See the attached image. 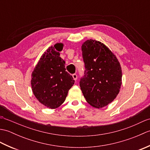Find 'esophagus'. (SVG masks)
Returning <instances> with one entry per match:
<instances>
[{
	"mask_svg": "<svg viewBox=\"0 0 150 150\" xmlns=\"http://www.w3.org/2000/svg\"><path fill=\"white\" fill-rule=\"evenodd\" d=\"M72 77H73V79H74V81H76L77 79V74H73L72 75Z\"/></svg>",
	"mask_w": 150,
	"mask_h": 150,
	"instance_id": "esophagus-1",
	"label": "esophagus"
}]
</instances>
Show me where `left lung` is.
<instances>
[{"label": "left lung", "mask_w": 150, "mask_h": 150, "mask_svg": "<svg viewBox=\"0 0 150 150\" xmlns=\"http://www.w3.org/2000/svg\"><path fill=\"white\" fill-rule=\"evenodd\" d=\"M85 64L80 87L91 106L102 108L119 94L122 84V69L117 57L100 41L86 40L81 46Z\"/></svg>", "instance_id": "obj_1"}]
</instances>
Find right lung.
Listing matches in <instances>:
<instances>
[{"instance_id": "right-lung-1", "label": "right lung", "mask_w": 150, "mask_h": 150, "mask_svg": "<svg viewBox=\"0 0 150 150\" xmlns=\"http://www.w3.org/2000/svg\"><path fill=\"white\" fill-rule=\"evenodd\" d=\"M62 43L47 49L31 73V89L37 99L50 109H56L64 102L74 84L71 75L66 71L65 61L60 57Z\"/></svg>"}]
</instances>
